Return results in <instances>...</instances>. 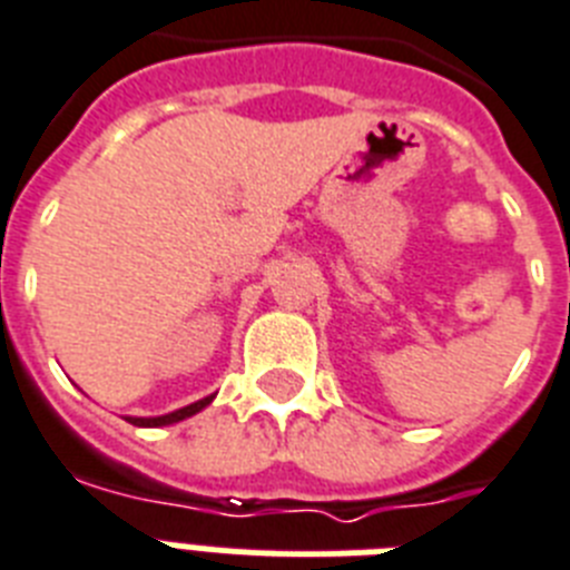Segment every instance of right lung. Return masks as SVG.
<instances>
[{"label":"right lung","instance_id":"1","mask_svg":"<svg viewBox=\"0 0 570 570\" xmlns=\"http://www.w3.org/2000/svg\"><path fill=\"white\" fill-rule=\"evenodd\" d=\"M212 400H214V394L203 396V400H196V403L185 405V409L170 411V414H161V417H127V420H130L132 425H141V429H159V425H174V423H179V420H188V417H194V414H199L205 405H212Z\"/></svg>","mask_w":570,"mask_h":570}]
</instances>
